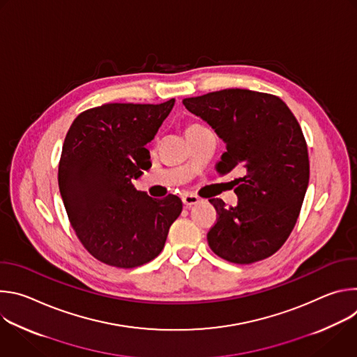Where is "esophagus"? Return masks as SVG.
Here are the masks:
<instances>
[{"label": "esophagus", "mask_w": 357, "mask_h": 357, "mask_svg": "<svg viewBox=\"0 0 357 357\" xmlns=\"http://www.w3.org/2000/svg\"><path fill=\"white\" fill-rule=\"evenodd\" d=\"M200 202V199L196 196V195H192V193H185L182 196V203L186 206V208H192L193 205H197V203Z\"/></svg>", "instance_id": "esophagus-1"}]
</instances>
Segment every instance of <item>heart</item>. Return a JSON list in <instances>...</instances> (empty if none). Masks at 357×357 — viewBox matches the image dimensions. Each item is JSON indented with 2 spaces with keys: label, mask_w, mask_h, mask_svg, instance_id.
<instances>
[{
  "label": "heart",
  "mask_w": 357,
  "mask_h": 357,
  "mask_svg": "<svg viewBox=\"0 0 357 357\" xmlns=\"http://www.w3.org/2000/svg\"><path fill=\"white\" fill-rule=\"evenodd\" d=\"M200 126H197V124H192V126H189L186 130H189V128H199Z\"/></svg>",
  "instance_id": "b5f03b06"
}]
</instances>
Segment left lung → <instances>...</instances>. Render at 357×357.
<instances>
[{
    "label": "left lung",
    "instance_id": "1",
    "mask_svg": "<svg viewBox=\"0 0 357 357\" xmlns=\"http://www.w3.org/2000/svg\"><path fill=\"white\" fill-rule=\"evenodd\" d=\"M185 107L206 121L225 141L216 169L240 168L236 206L209 199L219 218L208 243L234 264L264 260L291 234L310 182L308 148L284 101L247 89H225L183 98Z\"/></svg>",
    "mask_w": 357,
    "mask_h": 357
}]
</instances>
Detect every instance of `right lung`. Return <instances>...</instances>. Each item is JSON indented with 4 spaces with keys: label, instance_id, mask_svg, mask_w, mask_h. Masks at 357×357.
Segmentation results:
<instances>
[{
    "label": "right lung",
    "instance_id": "add662e5",
    "mask_svg": "<svg viewBox=\"0 0 357 357\" xmlns=\"http://www.w3.org/2000/svg\"><path fill=\"white\" fill-rule=\"evenodd\" d=\"M174 105H103L80 113L66 134L59 190L76 236L101 263L134 268L154 260L182 212L178 196L154 199L132 185L151 168L145 145Z\"/></svg>",
    "mask_w": 357,
    "mask_h": 357
}]
</instances>
